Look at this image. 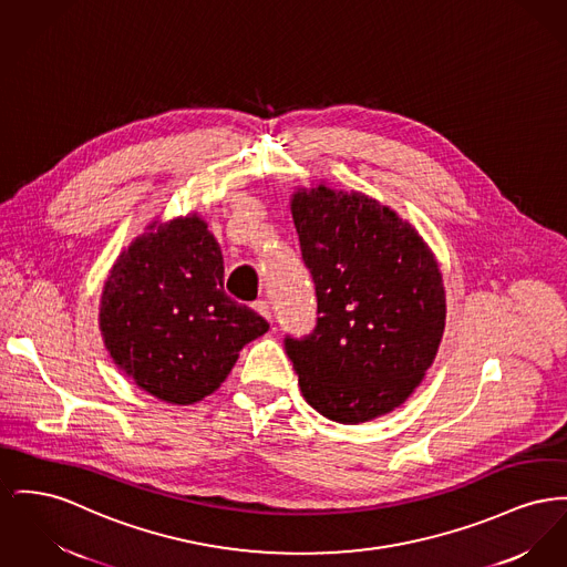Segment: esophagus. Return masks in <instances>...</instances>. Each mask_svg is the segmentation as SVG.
<instances>
[{
  "label": "esophagus",
  "instance_id": "1",
  "mask_svg": "<svg viewBox=\"0 0 567 567\" xmlns=\"http://www.w3.org/2000/svg\"><path fill=\"white\" fill-rule=\"evenodd\" d=\"M252 308L264 317V319H267V321H271V310H269V303H267L266 300H257L255 303H252Z\"/></svg>",
  "mask_w": 567,
  "mask_h": 567
}]
</instances>
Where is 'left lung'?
I'll list each match as a JSON object with an SVG mask.
<instances>
[{"label": "left lung", "mask_w": 567, "mask_h": 567, "mask_svg": "<svg viewBox=\"0 0 567 567\" xmlns=\"http://www.w3.org/2000/svg\"><path fill=\"white\" fill-rule=\"evenodd\" d=\"M301 261L317 296V326L287 336L306 402L328 420L360 424L411 396L445 328L433 252L390 207L328 186L296 193Z\"/></svg>", "instance_id": "left-lung-1"}]
</instances>
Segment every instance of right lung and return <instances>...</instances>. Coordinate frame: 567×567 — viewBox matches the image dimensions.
I'll return each mask as SVG.
<instances>
[{"label":"right lung","mask_w":567,"mask_h":567,"mask_svg":"<svg viewBox=\"0 0 567 567\" xmlns=\"http://www.w3.org/2000/svg\"><path fill=\"white\" fill-rule=\"evenodd\" d=\"M223 252L199 216L136 237L104 282L101 330L113 362L171 404L209 396L269 323L225 289Z\"/></svg>","instance_id":"obj_1"}]
</instances>
